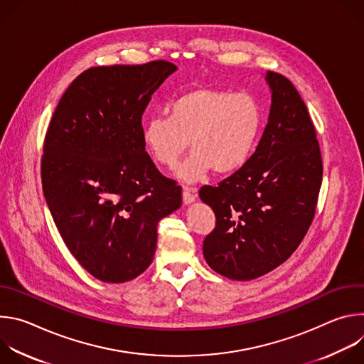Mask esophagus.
<instances>
[{"label":"esophagus","instance_id":"esophagus-1","mask_svg":"<svg viewBox=\"0 0 364 364\" xmlns=\"http://www.w3.org/2000/svg\"><path fill=\"white\" fill-rule=\"evenodd\" d=\"M197 190L196 188H188V187H184L183 188V203L187 205V204H191L196 201V197H197Z\"/></svg>","mask_w":364,"mask_h":364}]
</instances>
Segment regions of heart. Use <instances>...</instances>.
Masks as SVG:
<instances>
[{
    "instance_id": "1",
    "label": "heart",
    "mask_w": 364,
    "mask_h": 364,
    "mask_svg": "<svg viewBox=\"0 0 364 364\" xmlns=\"http://www.w3.org/2000/svg\"><path fill=\"white\" fill-rule=\"evenodd\" d=\"M168 117H151L142 125V142L159 166L174 168L190 139L193 152L178 167L184 183L203 180L210 170L225 176L239 170L262 127V109L247 93L220 87H194L170 105Z\"/></svg>"
}]
</instances>
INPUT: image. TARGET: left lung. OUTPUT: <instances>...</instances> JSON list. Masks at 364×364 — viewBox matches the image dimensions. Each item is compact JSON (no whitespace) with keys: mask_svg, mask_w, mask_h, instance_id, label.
Instances as JSON below:
<instances>
[{"mask_svg":"<svg viewBox=\"0 0 364 364\" xmlns=\"http://www.w3.org/2000/svg\"><path fill=\"white\" fill-rule=\"evenodd\" d=\"M268 124L250 159L200 198L216 216L203 255L215 272L235 281L262 277L294 253L314 219L323 180L316 129L294 85L267 72Z\"/></svg>","mask_w":364,"mask_h":364,"instance_id":"8db88e82","label":"left lung"}]
</instances>
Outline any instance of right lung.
<instances>
[{
	"label": "right lung",
	"mask_w": 364,
	"mask_h": 364,
	"mask_svg": "<svg viewBox=\"0 0 364 364\" xmlns=\"http://www.w3.org/2000/svg\"><path fill=\"white\" fill-rule=\"evenodd\" d=\"M176 70L164 60L92 68L72 82L48 125L47 205L70 253L102 282L141 275L159 222L181 205V187L145 152L141 124L152 93Z\"/></svg>",
	"instance_id": "add662e5"
}]
</instances>
